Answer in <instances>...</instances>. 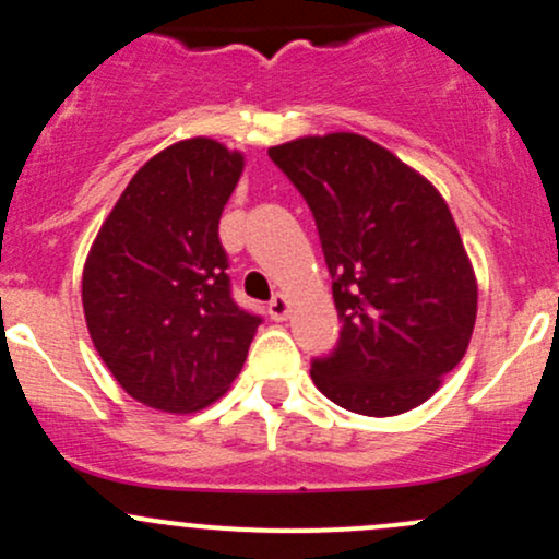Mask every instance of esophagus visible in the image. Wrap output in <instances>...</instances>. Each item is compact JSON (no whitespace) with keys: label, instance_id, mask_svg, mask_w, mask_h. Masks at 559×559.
Returning <instances> with one entry per match:
<instances>
[{"label":"esophagus","instance_id":"obj_1","mask_svg":"<svg viewBox=\"0 0 559 559\" xmlns=\"http://www.w3.org/2000/svg\"><path fill=\"white\" fill-rule=\"evenodd\" d=\"M289 311H292V302L286 295H275L267 306L270 319H275V321H284L286 316H289Z\"/></svg>","mask_w":559,"mask_h":559}]
</instances>
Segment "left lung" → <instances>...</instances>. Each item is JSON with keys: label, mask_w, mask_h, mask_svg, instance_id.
<instances>
[{"label": "left lung", "mask_w": 559, "mask_h": 559, "mask_svg": "<svg viewBox=\"0 0 559 559\" xmlns=\"http://www.w3.org/2000/svg\"><path fill=\"white\" fill-rule=\"evenodd\" d=\"M267 154L311 207L343 324L335 352L313 359V384L362 416L430 400L465 357L478 306L441 191L354 132L297 138Z\"/></svg>", "instance_id": "obj_1"}]
</instances>
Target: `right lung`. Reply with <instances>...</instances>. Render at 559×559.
<instances>
[{
    "label": "right lung",
    "mask_w": 559,
    "mask_h": 559,
    "mask_svg": "<svg viewBox=\"0 0 559 559\" xmlns=\"http://www.w3.org/2000/svg\"><path fill=\"white\" fill-rule=\"evenodd\" d=\"M246 156L211 138L145 162L83 264L88 335L138 403L191 414L222 397L262 319L233 300L218 218Z\"/></svg>",
    "instance_id": "right-lung-1"
}]
</instances>
